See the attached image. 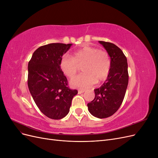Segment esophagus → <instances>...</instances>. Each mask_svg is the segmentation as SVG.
Listing matches in <instances>:
<instances>
[{
    "label": "esophagus",
    "mask_w": 158,
    "mask_h": 158,
    "mask_svg": "<svg viewBox=\"0 0 158 158\" xmlns=\"http://www.w3.org/2000/svg\"><path fill=\"white\" fill-rule=\"evenodd\" d=\"M85 92V89H78V94H82Z\"/></svg>",
    "instance_id": "obj_1"
}]
</instances>
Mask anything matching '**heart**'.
Returning a JSON list of instances; mask_svg holds the SVG:
<instances>
[{
	"mask_svg": "<svg viewBox=\"0 0 158 158\" xmlns=\"http://www.w3.org/2000/svg\"><path fill=\"white\" fill-rule=\"evenodd\" d=\"M83 73L71 81L75 87L88 88L96 82L106 80L111 70V59L106 51L98 50L92 46H84L74 51L71 56L64 55L60 59L59 67L69 78L77 74L79 66Z\"/></svg>",
	"mask_w": 158,
	"mask_h": 158,
	"instance_id": "b5f03b06",
	"label": "heart"
}]
</instances>
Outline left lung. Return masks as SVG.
I'll return each instance as SVG.
<instances>
[{"label": "left lung", "mask_w": 158, "mask_h": 158, "mask_svg": "<svg viewBox=\"0 0 158 158\" xmlns=\"http://www.w3.org/2000/svg\"><path fill=\"white\" fill-rule=\"evenodd\" d=\"M99 42L111 56V70L102 86L94 89L95 98L88 103V107L93 116L104 118L113 115L121 106L128 83V73L127 57L122 50L111 43Z\"/></svg>", "instance_id": "8db88e82"}]
</instances>
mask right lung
<instances>
[{"label": "right lung", "instance_id": "1", "mask_svg": "<svg viewBox=\"0 0 158 158\" xmlns=\"http://www.w3.org/2000/svg\"><path fill=\"white\" fill-rule=\"evenodd\" d=\"M70 44H50L37 49L28 63L27 85L37 107L45 116L60 119L69 112L72 99L78 94L71 89L59 67Z\"/></svg>", "mask_w": 158, "mask_h": 158}]
</instances>
